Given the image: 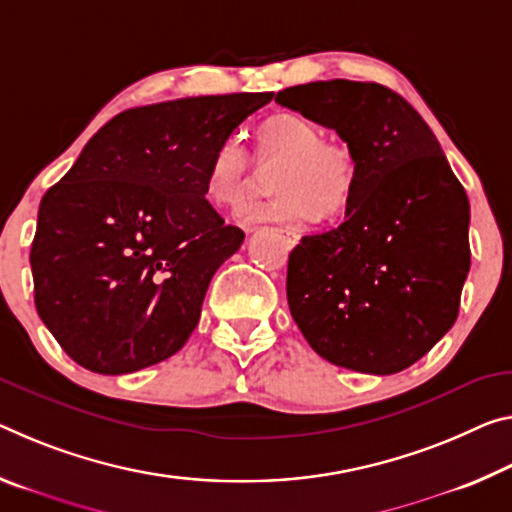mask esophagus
Returning <instances> with one entry per match:
<instances>
[{"label":"esophagus","instance_id":"esophagus-1","mask_svg":"<svg viewBox=\"0 0 512 512\" xmlns=\"http://www.w3.org/2000/svg\"><path fill=\"white\" fill-rule=\"evenodd\" d=\"M280 232H282V237H285L287 246H296L298 239H300V234L294 230V227H282Z\"/></svg>","mask_w":512,"mask_h":512}]
</instances>
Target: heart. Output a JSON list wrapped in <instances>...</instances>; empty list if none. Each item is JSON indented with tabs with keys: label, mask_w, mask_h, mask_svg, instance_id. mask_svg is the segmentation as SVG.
<instances>
[{
	"label": "heart",
	"mask_w": 512,
	"mask_h": 512,
	"mask_svg": "<svg viewBox=\"0 0 512 512\" xmlns=\"http://www.w3.org/2000/svg\"><path fill=\"white\" fill-rule=\"evenodd\" d=\"M255 159L273 166L269 202L241 212L243 223H307L316 214H339L358 184V154L344 139H326L321 127L300 113H275L257 129ZM250 154L239 139H223L207 164L205 191L216 205L237 207L250 189Z\"/></svg>",
	"instance_id": "heart-1"
}]
</instances>
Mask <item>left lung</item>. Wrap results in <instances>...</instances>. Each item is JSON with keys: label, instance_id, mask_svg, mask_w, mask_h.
<instances>
[{"label": "left lung", "instance_id": "8db88e82", "mask_svg": "<svg viewBox=\"0 0 512 512\" xmlns=\"http://www.w3.org/2000/svg\"><path fill=\"white\" fill-rule=\"evenodd\" d=\"M358 154L335 230L289 253L287 300L323 360L387 376L431 351L458 319L469 273V200L424 118L376 81H310L275 95Z\"/></svg>", "mask_w": 512, "mask_h": 512}]
</instances>
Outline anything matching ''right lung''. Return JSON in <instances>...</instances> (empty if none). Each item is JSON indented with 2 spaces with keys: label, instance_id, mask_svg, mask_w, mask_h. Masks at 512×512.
I'll use <instances>...</instances> for the list:
<instances>
[{
  "label": "right lung",
  "instance_id": "add662e5",
  "mask_svg": "<svg viewBox=\"0 0 512 512\" xmlns=\"http://www.w3.org/2000/svg\"><path fill=\"white\" fill-rule=\"evenodd\" d=\"M273 93L134 107L111 118L40 200L31 243L36 312L72 360L132 373L175 355L243 243L205 198L216 145Z\"/></svg>",
  "mask_w": 512,
  "mask_h": 512
}]
</instances>
